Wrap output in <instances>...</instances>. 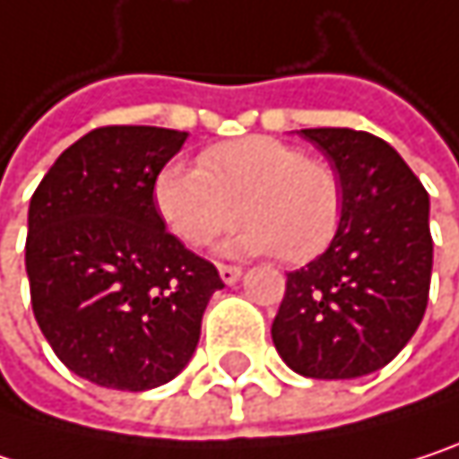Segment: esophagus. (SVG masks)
<instances>
[{
  "label": "esophagus",
  "instance_id": "34e87169",
  "mask_svg": "<svg viewBox=\"0 0 459 459\" xmlns=\"http://www.w3.org/2000/svg\"><path fill=\"white\" fill-rule=\"evenodd\" d=\"M218 271H221V279L226 284H236L241 279V268L238 265H218Z\"/></svg>",
  "mask_w": 459,
  "mask_h": 459
}]
</instances>
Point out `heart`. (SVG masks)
I'll return each instance as SVG.
<instances>
[{
    "instance_id": "heart-1",
    "label": "heart",
    "mask_w": 459,
    "mask_h": 459,
    "mask_svg": "<svg viewBox=\"0 0 459 459\" xmlns=\"http://www.w3.org/2000/svg\"><path fill=\"white\" fill-rule=\"evenodd\" d=\"M161 223L188 247L236 226L229 255H279L284 263L319 257L337 236L345 188L334 167L284 140L252 135L210 145L196 164L167 161L153 178Z\"/></svg>"
}]
</instances>
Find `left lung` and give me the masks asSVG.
<instances>
[{"mask_svg":"<svg viewBox=\"0 0 459 459\" xmlns=\"http://www.w3.org/2000/svg\"><path fill=\"white\" fill-rule=\"evenodd\" d=\"M300 138L337 169L345 212L326 252L287 273L271 337L298 375L351 380L396 359L422 321L433 268L430 204L385 140L348 127L300 130Z\"/></svg>","mask_w":459,"mask_h":459,"instance_id":"obj_1","label":"left lung"}]
</instances>
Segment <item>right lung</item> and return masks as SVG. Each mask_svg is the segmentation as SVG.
<instances>
[{
    "label": "right lung",
    "mask_w": 459,
    "mask_h": 459,
    "mask_svg": "<svg viewBox=\"0 0 459 459\" xmlns=\"http://www.w3.org/2000/svg\"><path fill=\"white\" fill-rule=\"evenodd\" d=\"M188 133L98 127L49 167L29 207L31 308L55 356L114 391L169 383L191 361L218 268L164 229L156 172Z\"/></svg>",
    "instance_id": "add662e5"
}]
</instances>
